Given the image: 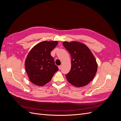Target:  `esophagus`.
Masks as SVG:
<instances>
[{
  "label": "esophagus",
  "instance_id": "obj_1",
  "mask_svg": "<svg viewBox=\"0 0 121 121\" xmlns=\"http://www.w3.org/2000/svg\"><path fill=\"white\" fill-rule=\"evenodd\" d=\"M61 68V65H59V66H58V69H60Z\"/></svg>",
  "mask_w": 121,
  "mask_h": 121
}]
</instances>
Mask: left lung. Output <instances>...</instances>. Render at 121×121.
Here are the masks:
<instances>
[{"mask_svg": "<svg viewBox=\"0 0 121 121\" xmlns=\"http://www.w3.org/2000/svg\"><path fill=\"white\" fill-rule=\"evenodd\" d=\"M71 56V69L67 79L76 87H83L92 81L95 75L97 64L91 50L84 44L72 41L63 43Z\"/></svg>", "mask_w": 121, "mask_h": 121, "instance_id": "left-lung-1", "label": "left lung"}]
</instances>
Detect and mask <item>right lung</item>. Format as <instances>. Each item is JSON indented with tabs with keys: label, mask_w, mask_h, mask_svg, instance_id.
I'll return each instance as SVG.
<instances>
[{
	"label": "right lung",
	"mask_w": 121,
	"mask_h": 121,
	"mask_svg": "<svg viewBox=\"0 0 121 121\" xmlns=\"http://www.w3.org/2000/svg\"><path fill=\"white\" fill-rule=\"evenodd\" d=\"M57 41H44L34 46L28 53L25 66L30 81L42 86L52 80L58 69L50 52L57 45Z\"/></svg>",
	"instance_id": "obj_1"
}]
</instances>
